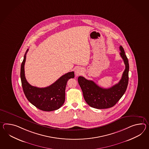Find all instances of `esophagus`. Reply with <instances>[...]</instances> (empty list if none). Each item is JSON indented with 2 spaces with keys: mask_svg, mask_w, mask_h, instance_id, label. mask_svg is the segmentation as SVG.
<instances>
[{
  "mask_svg": "<svg viewBox=\"0 0 149 149\" xmlns=\"http://www.w3.org/2000/svg\"><path fill=\"white\" fill-rule=\"evenodd\" d=\"M82 73H83V70L81 68L77 67L75 70V75L76 76H79L80 75H81Z\"/></svg>",
  "mask_w": 149,
  "mask_h": 149,
  "instance_id": "34e87169",
  "label": "esophagus"
}]
</instances>
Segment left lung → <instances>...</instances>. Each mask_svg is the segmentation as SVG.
<instances>
[{
	"mask_svg": "<svg viewBox=\"0 0 149 149\" xmlns=\"http://www.w3.org/2000/svg\"><path fill=\"white\" fill-rule=\"evenodd\" d=\"M120 55L123 60L125 69L118 84L109 88H103L91 80L79 76L78 82L82 89L84 98L88 105L96 109H107L116 104L127 88L129 81V61L122 46H120Z\"/></svg>",
	"mask_w": 149,
	"mask_h": 149,
	"instance_id": "8db88e82",
	"label": "left lung"
}]
</instances>
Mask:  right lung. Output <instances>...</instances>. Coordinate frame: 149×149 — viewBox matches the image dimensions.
Instances as JSON below:
<instances>
[{
    "instance_id": "right-lung-1",
    "label": "right lung",
    "mask_w": 149,
    "mask_h": 149,
    "mask_svg": "<svg viewBox=\"0 0 149 149\" xmlns=\"http://www.w3.org/2000/svg\"><path fill=\"white\" fill-rule=\"evenodd\" d=\"M27 49L22 62L20 78L24 93L29 101L42 111H51L59 109L65 101V89L68 80L74 77V72H71L60 77L51 86L45 88L32 86L27 81L25 76L24 65Z\"/></svg>"
}]
</instances>
